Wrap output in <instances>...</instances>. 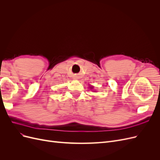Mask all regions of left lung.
<instances>
[{
    "label": "left lung",
    "mask_w": 160,
    "mask_h": 160,
    "mask_svg": "<svg viewBox=\"0 0 160 160\" xmlns=\"http://www.w3.org/2000/svg\"><path fill=\"white\" fill-rule=\"evenodd\" d=\"M91 89H92V88H91Z\"/></svg>",
    "instance_id": "8db88e82"
}]
</instances>
